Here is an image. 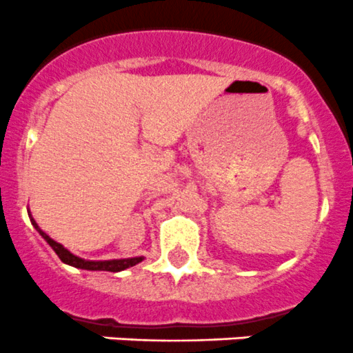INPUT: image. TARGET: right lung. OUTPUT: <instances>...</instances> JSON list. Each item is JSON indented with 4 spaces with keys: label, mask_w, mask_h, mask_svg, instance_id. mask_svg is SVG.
Instances as JSON below:
<instances>
[{
    "label": "right lung",
    "mask_w": 353,
    "mask_h": 353,
    "mask_svg": "<svg viewBox=\"0 0 353 353\" xmlns=\"http://www.w3.org/2000/svg\"><path fill=\"white\" fill-rule=\"evenodd\" d=\"M27 212H29L30 223H32L34 228L37 230V233H39V235L43 236L48 243H50V247L54 250V252H57V256L61 259V263L68 264V266L79 268V270H87V271H111V273H118V271H123V270H127V268H132V266H135V264H139L144 261V256L127 257V259H108V261L82 259V257L75 256V254L70 252L68 249H65V247H63L61 243H58L57 240L51 239L46 232H43V230L39 228V225L36 223V219L32 218V214H30L29 209H27Z\"/></svg>",
    "instance_id": "add662e5"
}]
</instances>
